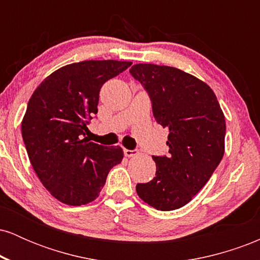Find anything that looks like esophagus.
<instances>
[{
	"mask_svg": "<svg viewBox=\"0 0 260 260\" xmlns=\"http://www.w3.org/2000/svg\"><path fill=\"white\" fill-rule=\"evenodd\" d=\"M123 153H124V156H127V157H133V156H136V155H138V151L129 150V149H124Z\"/></svg>",
	"mask_w": 260,
	"mask_h": 260,
	"instance_id": "esophagus-1",
	"label": "esophagus"
}]
</instances>
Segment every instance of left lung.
<instances>
[{
    "mask_svg": "<svg viewBox=\"0 0 260 260\" xmlns=\"http://www.w3.org/2000/svg\"><path fill=\"white\" fill-rule=\"evenodd\" d=\"M131 74L144 85L155 120L169 129V156H153L156 176L138 183L139 198L157 210L189 203L225 153V116L207 83L170 66L138 63Z\"/></svg>",
    "mask_w": 260,
    "mask_h": 260,
    "instance_id": "8db88e82",
    "label": "left lung"
}]
</instances>
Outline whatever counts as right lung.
I'll return each instance as SVG.
<instances>
[{"instance_id": "obj_1", "label": "right lung", "mask_w": 260, "mask_h": 260, "mask_svg": "<svg viewBox=\"0 0 260 260\" xmlns=\"http://www.w3.org/2000/svg\"><path fill=\"white\" fill-rule=\"evenodd\" d=\"M132 62L82 61L58 68L32 92L22 121L29 160L44 187L67 205H84L99 197L121 147L89 142L88 118L98 113L104 83Z\"/></svg>"}]
</instances>
